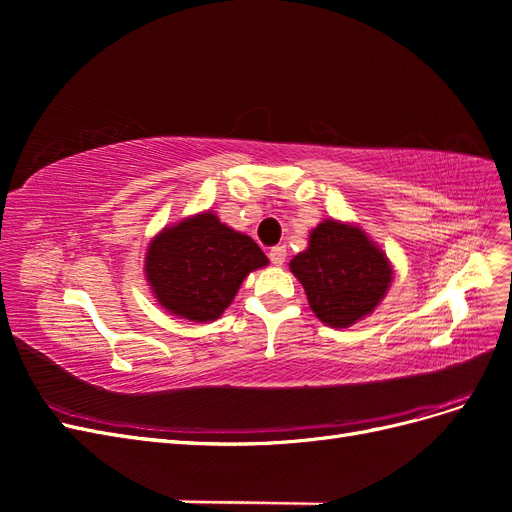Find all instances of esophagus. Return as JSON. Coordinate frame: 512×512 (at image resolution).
Returning <instances> with one entry per match:
<instances>
[{"label":"esophagus","instance_id":"1","mask_svg":"<svg viewBox=\"0 0 512 512\" xmlns=\"http://www.w3.org/2000/svg\"><path fill=\"white\" fill-rule=\"evenodd\" d=\"M269 260L273 262L275 267H282L284 260H286V247L284 245H275L269 250Z\"/></svg>","mask_w":512,"mask_h":512}]
</instances>
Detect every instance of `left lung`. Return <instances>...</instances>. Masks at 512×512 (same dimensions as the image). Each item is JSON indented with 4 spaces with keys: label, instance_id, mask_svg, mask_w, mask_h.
I'll return each mask as SVG.
<instances>
[{
    "label": "left lung",
    "instance_id": "8db88e82",
    "mask_svg": "<svg viewBox=\"0 0 512 512\" xmlns=\"http://www.w3.org/2000/svg\"><path fill=\"white\" fill-rule=\"evenodd\" d=\"M312 312L333 329L369 316L393 280L391 262L354 224L324 220L309 232L307 250L290 260Z\"/></svg>",
    "mask_w": 512,
    "mask_h": 512
}]
</instances>
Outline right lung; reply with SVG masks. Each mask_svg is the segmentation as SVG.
I'll use <instances>...</instances> for the list:
<instances>
[{"instance_id": "1", "label": "right lung", "mask_w": 512, "mask_h": 512, "mask_svg": "<svg viewBox=\"0 0 512 512\" xmlns=\"http://www.w3.org/2000/svg\"><path fill=\"white\" fill-rule=\"evenodd\" d=\"M265 265L269 258L252 237L205 211L153 237L145 275L166 312L192 322H213L235 299L245 277Z\"/></svg>"}]
</instances>
